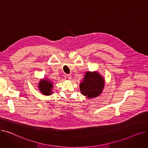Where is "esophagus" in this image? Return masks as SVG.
Instances as JSON below:
<instances>
[{"label":"esophagus","instance_id":"34e87169","mask_svg":"<svg viewBox=\"0 0 148 148\" xmlns=\"http://www.w3.org/2000/svg\"><path fill=\"white\" fill-rule=\"evenodd\" d=\"M67 77H68V79L69 80H71L72 76H71V74H67Z\"/></svg>","mask_w":148,"mask_h":148}]
</instances>
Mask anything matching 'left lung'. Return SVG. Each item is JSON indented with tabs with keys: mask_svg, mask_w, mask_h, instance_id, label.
Returning <instances> with one entry per match:
<instances>
[{
	"mask_svg": "<svg viewBox=\"0 0 148 148\" xmlns=\"http://www.w3.org/2000/svg\"><path fill=\"white\" fill-rule=\"evenodd\" d=\"M104 85V78L98 71H86L80 82V90L83 95L94 98L101 94Z\"/></svg>",
	"mask_w": 148,
	"mask_h": 148,
	"instance_id": "8db88e82",
	"label": "left lung"
}]
</instances>
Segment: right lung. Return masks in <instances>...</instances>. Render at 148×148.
I'll return each instance as SVG.
<instances>
[{"label":"right lung","mask_w":148,"mask_h":148,"mask_svg":"<svg viewBox=\"0 0 148 148\" xmlns=\"http://www.w3.org/2000/svg\"><path fill=\"white\" fill-rule=\"evenodd\" d=\"M39 90L42 95L49 96L53 94V82L49 79L47 77L41 79L38 84Z\"/></svg>","instance_id":"1"}]
</instances>
